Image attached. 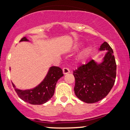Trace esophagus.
Wrapping results in <instances>:
<instances>
[{
    "instance_id": "esophagus-1",
    "label": "esophagus",
    "mask_w": 130,
    "mask_h": 130,
    "mask_svg": "<svg viewBox=\"0 0 130 130\" xmlns=\"http://www.w3.org/2000/svg\"><path fill=\"white\" fill-rule=\"evenodd\" d=\"M70 72V70L68 69V68H63V73L64 74H67L69 73Z\"/></svg>"
}]
</instances>
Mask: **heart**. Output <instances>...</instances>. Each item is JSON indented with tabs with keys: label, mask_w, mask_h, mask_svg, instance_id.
<instances>
[{
	"label": "heart",
	"mask_w": 130,
	"mask_h": 130,
	"mask_svg": "<svg viewBox=\"0 0 130 130\" xmlns=\"http://www.w3.org/2000/svg\"><path fill=\"white\" fill-rule=\"evenodd\" d=\"M87 50L83 51L82 52V53H80L79 55V56H78L79 61H80V62H82V61H84L85 59H86V56H87Z\"/></svg>",
	"instance_id": "b5f03b06"
}]
</instances>
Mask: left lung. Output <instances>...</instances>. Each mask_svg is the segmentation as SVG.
Returning a JSON list of instances; mask_svg holds the SVG:
<instances>
[{"label":"left lung","mask_w":130,"mask_h":130,"mask_svg":"<svg viewBox=\"0 0 130 130\" xmlns=\"http://www.w3.org/2000/svg\"><path fill=\"white\" fill-rule=\"evenodd\" d=\"M107 50L102 63L91 60L73 71L76 96L87 103H94L107 96L114 86L116 77V60L112 49L107 42L100 51Z\"/></svg>","instance_id":"left-lung-1"}]
</instances>
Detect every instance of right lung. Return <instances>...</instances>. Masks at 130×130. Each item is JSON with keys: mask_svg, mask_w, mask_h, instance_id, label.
<instances>
[{"mask_svg": "<svg viewBox=\"0 0 130 130\" xmlns=\"http://www.w3.org/2000/svg\"><path fill=\"white\" fill-rule=\"evenodd\" d=\"M29 41L23 37L20 41ZM63 76L62 70L59 67H51L47 75L40 84L33 89L22 90L16 89L13 84L16 93L23 101L31 104H42L53 97L57 80Z\"/></svg>", "mask_w": 130, "mask_h": 130, "instance_id": "obj_1", "label": "right lung"}]
</instances>
